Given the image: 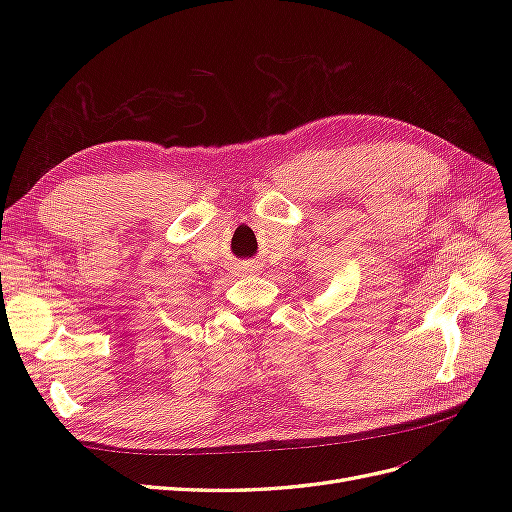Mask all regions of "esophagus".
I'll use <instances>...</instances> for the list:
<instances>
[{
    "instance_id": "1",
    "label": "esophagus",
    "mask_w": 512,
    "mask_h": 512,
    "mask_svg": "<svg viewBox=\"0 0 512 512\" xmlns=\"http://www.w3.org/2000/svg\"><path fill=\"white\" fill-rule=\"evenodd\" d=\"M245 267H247V269H250V271L254 269V267H252V262H247V265H245Z\"/></svg>"
}]
</instances>
